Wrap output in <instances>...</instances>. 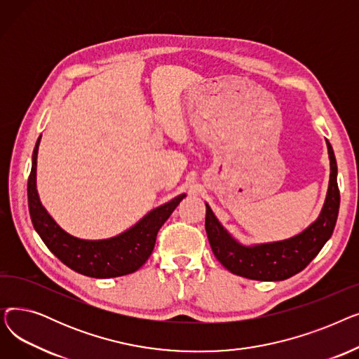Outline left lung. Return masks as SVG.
<instances>
[{"instance_id": "obj_1", "label": "left lung", "mask_w": 359, "mask_h": 359, "mask_svg": "<svg viewBox=\"0 0 359 359\" xmlns=\"http://www.w3.org/2000/svg\"><path fill=\"white\" fill-rule=\"evenodd\" d=\"M330 158V180L322 214L301 234L276 243L259 246H241L215 218L206 205L205 230L214 256L231 273L256 280H284L303 271L332 237L341 194L337 187V164L333 148L327 141Z\"/></svg>"}]
</instances>
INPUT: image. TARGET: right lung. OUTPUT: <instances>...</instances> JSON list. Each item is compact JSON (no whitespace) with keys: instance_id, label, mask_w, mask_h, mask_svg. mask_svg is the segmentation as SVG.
Segmentation results:
<instances>
[{"instance_id":"1","label":"right lung","mask_w":359,"mask_h":359,"mask_svg":"<svg viewBox=\"0 0 359 359\" xmlns=\"http://www.w3.org/2000/svg\"><path fill=\"white\" fill-rule=\"evenodd\" d=\"M41 137L32 157V170L27 180L29 212L33 227L46 248L72 271L91 278H116L138 271L148 260L156 246L161 225L176 210L186 195H179L170 202L147 214L130 230L107 240H81L65 233L42 206L36 191V161Z\"/></svg>"}]
</instances>
